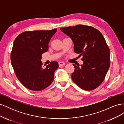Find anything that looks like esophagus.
Masks as SVG:
<instances>
[{
	"label": "esophagus",
	"instance_id": "esophagus-1",
	"mask_svg": "<svg viewBox=\"0 0 124 124\" xmlns=\"http://www.w3.org/2000/svg\"><path fill=\"white\" fill-rule=\"evenodd\" d=\"M58 64H59V66L61 67V66H63V65H65L66 63H65V62H58Z\"/></svg>",
	"mask_w": 124,
	"mask_h": 124
}]
</instances>
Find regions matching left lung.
I'll list each match as a JSON object with an SVG mask.
<instances>
[{"instance_id": "obj_1", "label": "left lung", "mask_w": 124, "mask_h": 124, "mask_svg": "<svg viewBox=\"0 0 124 124\" xmlns=\"http://www.w3.org/2000/svg\"><path fill=\"white\" fill-rule=\"evenodd\" d=\"M74 43L75 53L82 56L83 64L74 67L71 78L85 91H92L102 83L110 65V49L103 35L90 26L78 25L61 28Z\"/></svg>"}]
</instances>
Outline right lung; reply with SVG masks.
<instances>
[{
	"instance_id": "right-lung-1",
	"label": "right lung",
	"mask_w": 124,
	"mask_h": 124,
	"mask_svg": "<svg viewBox=\"0 0 124 124\" xmlns=\"http://www.w3.org/2000/svg\"><path fill=\"white\" fill-rule=\"evenodd\" d=\"M56 31L55 28L25 31L14 41L11 53V63L18 80L30 90L42 91L54 80L58 62H51L43 68L41 59L42 54L48 50V43Z\"/></svg>"
}]
</instances>
